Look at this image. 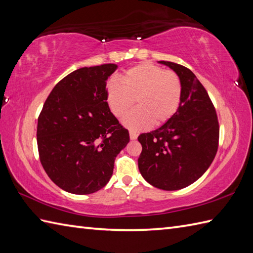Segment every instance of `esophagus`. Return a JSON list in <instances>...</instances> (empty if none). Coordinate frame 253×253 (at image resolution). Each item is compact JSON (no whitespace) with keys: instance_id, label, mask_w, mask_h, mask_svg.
<instances>
[{"instance_id":"esophagus-1","label":"esophagus","mask_w":253,"mask_h":253,"mask_svg":"<svg viewBox=\"0 0 253 253\" xmlns=\"http://www.w3.org/2000/svg\"><path fill=\"white\" fill-rule=\"evenodd\" d=\"M129 137H130V139H131V140H135V139H137L138 135H137V133H136L135 131H132V130H130V131H129Z\"/></svg>"}]
</instances>
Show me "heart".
Instances as JSON below:
<instances>
[{
	"instance_id": "1",
	"label": "heart",
	"mask_w": 253,
	"mask_h": 253,
	"mask_svg": "<svg viewBox=\"0 0 253 253\" xmlns=\"http://www.w3.org/2000/svg\"><path fill=\"white\" fill-rule=\"evenodd\" d=\"M181 96L178 75L151 63L129 68L123 84L113 79L106 87L107 104L118 118L127 115L136 100L138 109L124 120V125L135 131L147 129L152 124L161 126L168 123L178 111Z\"/></svg>"
}]
</instances>
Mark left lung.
<instances>
[{
  "label": "left lung",
  "mask_w": 253,
  "mask_h": 253,
  "mask_svg": "<svg viewBox=\"0 0 253 253\" xmlns=\"http://www.w3.org/2000/svg\"><path fill=\"white\" fill-rule=\"evenodd\" d=\"M178 75L182 96L178 111L158 129L141 133L138 168L149 184L178 190L206 173L218 148L219 125L206 88L189 68L161 61Z\"/></svg>",
  "instance_id": "left-lung-1"
}]
</instances>
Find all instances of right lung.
I'll list each match as a JSON object with an SVG mask.
<instances>
[{
  "label": "right lung",
  "mask_w": 253,
  "mask_h": 253,
  "mask_svg": "<svg viewBox=\"0 0 253 253\" xmlns=\"http://www.w3.org/2000/svg\"><path fill=\"white\" fill-rule=\"evenodd\" d=\"M116 69V64H103L67 75L38 117L40 162L56 186L74 195L102 189L129 142V132L106 102V82Z\"/></svg>",
  "instance_id": "right-lung-1"
}]
</instances>
